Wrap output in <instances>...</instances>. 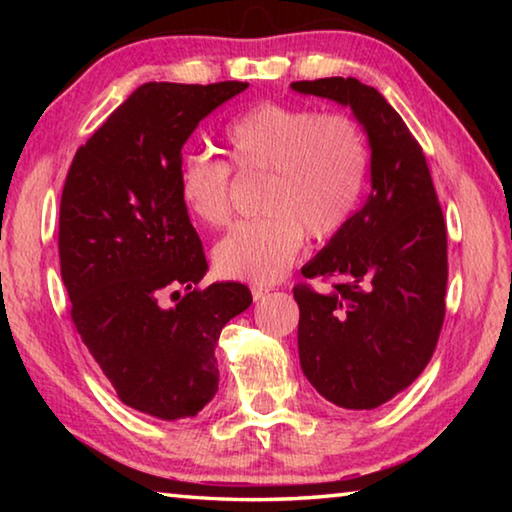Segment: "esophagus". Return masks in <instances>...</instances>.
I'll use <instances>...</instances> for the list:
<instances>
[{
    "mask_svg": "<svg viewBox=\"0 0 512 512\" xmlns=\"http://www.w3.org/2000/svg\"><path fill=\"white\" fill-rule=\"evenodd\" d=\"M250 291H253V298H255V302H257V300H264V298L268 296V293H271V289H268V287H262V284H255V287L250 289Z\"/></svg>",
    "mask_w": 512,
    "mask_h": 512,
    "instance_id": "34e87169",
    "label": "esophagus"
}]
</instances>
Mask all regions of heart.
Returning a JSON list of instances; mask_svg holds the SVG:
<instances>
[{
  "instance_id": "b5f03b06",
  "label": "heart",
  "mask_w": 512,
  "mask_h": 512,
  "mask_svg": "<svg viewBox=\"0 0 512 512\" xmlns=\"http://www.w3.org/2000/svg\"><path fill=\"white\" fill-rule=\"evenodd\" d=\"M230 164L189 155L178 169L185 210L203 225L232 214V169L264 176L259 212L241 221L214 248L216 271L230 280L273 282L296 262L305 232L316 241L339 235L361 203L370 171L363 126L345 112L259 103L223 128Z\"/></svg>"
}]
</instances>
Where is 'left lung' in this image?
<instances>
[{
    "instance_id": "1",
    "label": "left lung",
    "mask_w": 512,
    "mask_h": 512,
    "mask_svg": "<svg viewBox=\"0 0 512 512\" xmlns=\"http://www.w3.org/2000/svg\"><path fill=\"white\" fill-rule=\"evenodd\" d=\"M291 88L350 106L370 140L368 201L302 266L339 282H300L298 354L305 377L341 409H377L418 379L445 320L447 225L422 146L381 94L357 79Z\"/></svg>"
}]
</instances>
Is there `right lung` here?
I'll return each mask as SVG.
<instances>
[{"mask_svg":"<svg viewBox=\"0 0 512 512\" xmlns=\"http://www.w3.org/2000/svg\"><path fill=\"white\" fill-rule=\"evenodd\" d=\"M248 83H144L76 151L60 196V275L81 341L119 400L192 418L219 391L214 348L253 302L239 282H198L203 241L178 194L183 144ZM186 296L173 308L167 292Z\"/></svg>","mask_w":512,"mask_h":512,"instance_id":"right-lung-1","label":"right lung"}]
</instances>
